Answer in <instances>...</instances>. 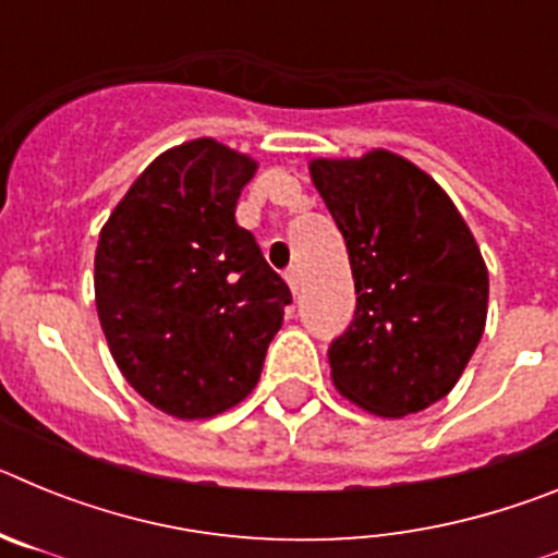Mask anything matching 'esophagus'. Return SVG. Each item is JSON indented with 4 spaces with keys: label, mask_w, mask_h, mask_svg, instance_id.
<instances>
[{
    "label": "esophagus",
    "mask_w": 558,
    "mask_h": 558,
    "mask_svg": "<svg viewBox=\"0 0 558 558\" xmlns=\"http://www.w3.org/2000/svg\"><path fill=\"white\" fill-rule=\"evenodd\" d=\"M284 279H288L290 290H293V295L299 293V284H302V274H299V268H290L288 274H284Z\"/></svg>",
    "instance_id": "esophagus-1"
}]
</instances>
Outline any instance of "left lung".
Masks as SVG:
<instances>
[{
	"label": "left lung",
	"instance_id": "1",
	"mask_svg": "<svg viewBox=\"0 0 558 558\" xmlns=\"http://www.w3.org/2000/svg\"><path fill=\"white\" fill-rule=\"evenodd\" d=\"M347 240L357 307L329 343L349 402L402 418L445 399L486 327L489 270L441 186L391 150L310 161Z\"/></svg>",
	"mask_w": 558,
	"mask_h": 558
}]
</instances>
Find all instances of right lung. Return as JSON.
<instances>
[{
    "mask_svg": "<svg viewBox=\"0 0 558 558\" xmlns=\"http://www.w3.org/2000/svg\"><path fill=\"white\" fill-rule=\"evenodd\" d=\"M256 161L215 140L161 153L100 231L95 299L122 377L175 418L254 391L290 288L234 209Z\"/></svg>",
    "mask_w": 558,
    "mask_h": 558,
    "instance_id": "right-lung-1",
    "label": "right lung"
}]
</instances>
